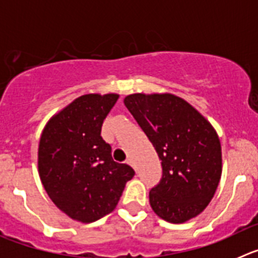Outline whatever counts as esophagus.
<instances>
[{
  "mask_svg": "<svg viewBox=\"0 0 258 258\" xmlns=\"http://www.w3.org/2000/svg\"><path fill=\"white\" fill-rule=\"evenodd\" d=\"M126 163L129 164V165H131L132 168H136V164H134V161H133V159H132V157H129V159H127Z\"/></svg>",
  "mask_w": 258,
  "mask_h": 258,
  "instance_id": "1",
  "label": "esophagus"
}]
</instances>
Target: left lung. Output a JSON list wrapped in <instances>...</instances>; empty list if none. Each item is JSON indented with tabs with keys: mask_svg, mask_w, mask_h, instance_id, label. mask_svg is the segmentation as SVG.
Wrapping results in <instances>:
<instances>
[{
	"mask_svg": "<svg viewBox=\"0 0 258 258\" xmlns=\"http://www.w3.org/2000/svg\"><path fill=\"white\" fill-rule=\"evenodd\" d=\"M124 103L161 160L163 177L150 191L152 211L170 223L197 217L211 203L222 174L216 129L195 107L170 93H136Z\"/></svg>",
	"mask_w": 258,
	"mask_h": 258,
	"instance_id": "1",
	"label": "left lung"
}]
</instances>
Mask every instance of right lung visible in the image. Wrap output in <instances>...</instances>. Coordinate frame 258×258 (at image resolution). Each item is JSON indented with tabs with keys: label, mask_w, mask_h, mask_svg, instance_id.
Listing matches in <instances>:
<instances>
[{
	"label": "right lung",
	"mask_w": 258,
	"mask_h": 258,
	"mask_svg": "<svg viewBox=\"0 0 258 258\" xmlns=\"http://www.w3.org/2000/svg\"><path fill=\"white\" fill-rule=\"evenodd\" d=\"M118 94H85L50 118L38 145V174L51 202L70 218L90 223L111 213L134 170L113 161L101 137Z\"/></svg>",
	"instance_id": "obj_1"
}]
</instances>
